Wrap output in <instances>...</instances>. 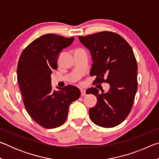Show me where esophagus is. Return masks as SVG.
Returning <instances> with one entry per match:
<instances>
[{"label":"esophagus","instance_id":"obj_1","mask_svg":"<svg viewBox=\"0 0 159 159\" xmlns=\"http://www.w3.org/2000/svg\"><path fill=\"white\" fill-rule=\"evenodd\" d=\"M80 93H81V96H85V95H86V93H85V90H83V89L80 90Z\"/></svg>","mask_w":159,"mask_h":159}]
</instances>
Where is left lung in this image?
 <instances>
[{"mask_svg": "<svg viewBox=\"0 0 159 159\" xmlns=\"http://www.w3.org/2000/svg\"><path fill=\"white\" fill-rule=\"evenodd\" d=\"M80 42L90 51L93 63L90 76H96L93 83H108L110 90L99 94L90 88L87 94L98 98V103L89 109L95 124L102 128H114L121 123L130 114L138 90V64L128 43L115 32L79 36Z\"/></svg>", "mask_w": 159, "mask_h": 159, "instance_id": "8db88e82", "label": "left lung"}]
</instances>
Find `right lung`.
I'll return each mask as SVG.
<instances>
[{"instance_id": "obj_1", "label": "right lung", "mask_w": 159, "mask_h": 159, "mask_svg": "<svg viewBox=\"0 0 159 159\" xmlns=\"http://www.w3.org/2000/svg\"><path fill=\"white\" fill-rule=\"evenodd\" d=\"M74 38L48 34L38 38L21 52L17 64V80L26 111L38 124L55 128L63 124L69 107L80 96L76 86L68 85L52 90V70L57 69L60 51L69 46Z\"/></svg>"}]
</instances>
